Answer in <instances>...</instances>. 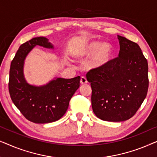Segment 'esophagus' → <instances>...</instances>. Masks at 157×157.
<instances>
[{"label":"esophagus","instance_id":"esophagus-1","mask_svg":"<svg viewBox=\"0 0 157 157\" xmlns=\"http://www.w3.org/2000/svg\"><path fill=\"white\" fill-rule=\"evenodd\" d=\"M87 83V79L85 76H82L81 78V84H85Z\"/></svg>","mask_w":157,"mask_h":157}]
</instances>
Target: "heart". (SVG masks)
I'll list each match as a JSON object with an SVG mask.
<instances>
[{"instance_id":"heart-1","label":"heart","mask_w":157,"mask_h":157,"mask_svg":"<svg viewBox=\"0 0 157 157\" xmlns=\"http://www.w3.org/2000/svg\"><path fill=\"white\" fill-rule=\"evenodd\" d=\"M93 53L90 60V65L93 68L102 67L110 61L113 55V49L107 43L101 44L98 41H91L79 47L75 51L77 57H85Z\"/></svg>"}]
</instances>
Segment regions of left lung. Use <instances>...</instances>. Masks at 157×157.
I'll list each match as a JSON object with an SVG mask.
<instances>
[{
    "instance_id": "1",
    "label": "left lung",
    "mask_w": 157,
    "mask_h": 157,
    "mask_svg": "<svg viewBox=\"0 0 157 157\" xmlns=\"http://www.w3.org/2000/svg\"><path fill=\"white\" fill-rule=\"evenodd\" d=\"M119 56L86 74L92 89L94 113L107 121L132 118L147 96V60L136 43L119 36Z\"/></svg>"
}]
</instances>
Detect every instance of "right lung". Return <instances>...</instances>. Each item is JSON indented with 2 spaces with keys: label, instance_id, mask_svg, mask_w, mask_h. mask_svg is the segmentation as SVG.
<instances>
[{
  "label": "right lung",
  "instance_id": "1",
  "mask_svg": "<svg viewBox=\"0 0 157 157\" xmlns=\"http://www.w3.org/2000/svg\"><path fill=\"white\" fill-rule=\"evenodd\" d=\"M36 45L53 48L44 37L33 38L21 45L10 63L8 90L15 106L25 119L33 123L46 124L65 114L71 98L80 86L81 77L58 78L40 87L28 84L23 77V61Z\"/></svg>",
  "mask_w": 157,
  "mask_h": 157
}]
</instances>
